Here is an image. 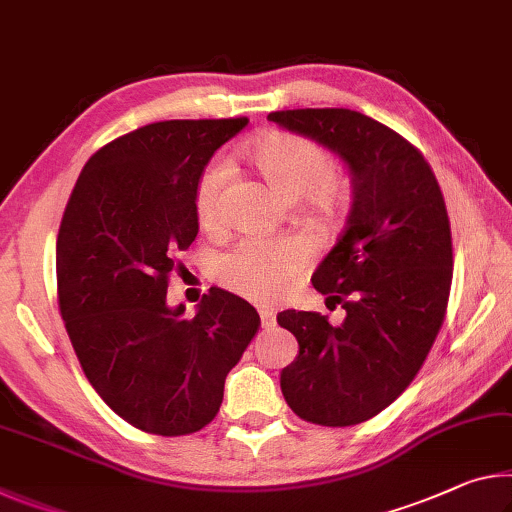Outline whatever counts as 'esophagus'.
Returning <instances> with one entry per match:
<instances>
[{"label":"esophagus","mask_w":512,"mask_h":512,"mask_svg":"<svg viewBox=\"0 0 512 512\" xmlns=\"http://www.w3.org/2000/svg\"><path fill=\"white\" fill-rule=\"evenodd\" d=\"M259 321H262V328L275 326V312L269 307H259Z\"/></svg>","instance_id":"obj_1"}]
</instances>
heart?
I'll list each match as a JSON object with an SVG mask.
<instances>
[{"instance_id": "obj_1", "label": "heart", "mask_w": 512, "mask_h": 512, "mask_svg": "<svg viewBox=\"0 0 512 512\" xmlns=\"http://www.w3.org/2000/svg\"><path fill=\"white\" fill-rule=\"evenodd\" d=\"M248 157L266 182L287 200L310 193L319 209H330L339 198L332 175V157L319 143L300 134L275 132L250 145ZM227 164L214 159L196 184V216L202 227L221 221V196ZM312 259V246L300 237H248L232 253L218 259V280L257 303H273L303 275Z\"/></svg>"}]
</instances>
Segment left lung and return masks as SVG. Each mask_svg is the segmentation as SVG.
<instances>
[{
	"mask_svg": "<svg viewBox=\"0 0 512 512\" xmlns=\"http://www.w3.org/2000/svg\"><path fill=\"white\" fill-rule=\"evenodd\" d=\"M269 120L339 154L353 180L344 230L312 275L346 319L278 314L298 339L282 394L312 424H362L415 380L444 323L453 278L444 196L424 154L360 111L291 109Z\"/></svg>",
	"mask_w": 512,
	"mask_h": 512,
	"instance_id": "obj_1",
	"label": "left lung"
}]
</instances>
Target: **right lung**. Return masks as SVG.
I'll list each match as a JSON object with an SVG mask.
<instances>
[{"instance_id":"1","label":"right lung","mask_w":512,"mask_h":512,"mask_svg":"<svg viewBox=\"0 0 512 512\" xmlns=\"http://www.w3.org/2000/svg\"><path fill=\"white\" fill-rule=\"evenodd\" d=\"M248 118L164 120L86 161L56 239L59 310L102 401L145 433H196L259 328L248 300L212 287L196 316L168 307L175 253L196 241V184Z\"/></svg>"}]
</instances>
